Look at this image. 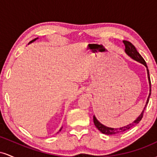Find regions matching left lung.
<instances>
[{
	"mask_svg": "<svg viewBox=\"0 0 157 157\" xmlns=\"http://www.w3.org/2000/svg\"><path fill=\"white\" fill-rule=\"evenodd\" d=\"M123 43L124 44H125V52L126 53V55L128 56H129V57H131V59H133V60L137 61V62L140 63H142V65H144V66H145L147 68V79H148V82H149V86H150V93H149V95H148V97H147V102H146V104H145V107H144V109L142 110V113H140V116L138 117L136 119V120H134V122H132L131 123L128 124V125H125V126H123V127H120V128H110V127H107V126L102 125L101 122H100L98 121V120L96 118V117L94 115L93 117V120H94V123L95 126L97 127V128L98 129L99 131H100V132L102 133V134H107V135H113V134H119V133H122V132H124V131H128V129H131V128H133L134 126H135L136 125V124H138L139 122H140V120H142V116H143V113H144V111H145V107H146L147 104L148 103V101H149V98H150V96H151V79H150V75H149V71L148 69H147V64L146 63H145V60L143 59V57H142L141 55H140V53L137 52V50H136V48H135V46L133 45L131 43L128 42V41L127 40H123Z\"/></svg>",
	"mask_w": 157,
	"mask_h": 157,
	"instance_id": "obj_1",
	"label": "left lung"
}]
</instances>
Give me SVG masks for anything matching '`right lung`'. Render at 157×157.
<instances>
[{
	"mask_svg": "<svg viewBox=\"0 0 157 157\" xmlns=\"http://www.w3.org/2000/svg\"><path fill=\"white\" fill-rule=\"evenodd\" d=\"M37 39H38V37H37V38H35V39L32 40V41H30V42H29V44H32V43H33V42H34V41H35V40H37ZM62 128H63V127H62ZM62 128H61L60 129V131H61V129H62ZM57 133H58V132H57Z\"/></svg>",
	"mask_w": 157,
	"mask_h": 157,
	"instance_id": "obj_1",
	"label": "right lung"
}]
</instances>
